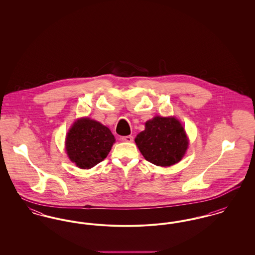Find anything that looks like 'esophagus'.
<instances>
[{
	"instance_id": "obj_1",
	"label": "esophagus",
	"mask_w": 255,
	"mask_h": 255,
	"mask_svg": "<svg viewBox=\"0 0 255 255\" xmlns=\"http://www.w3.org/2000/svg\"><path fill=\"white\" fill-rule=\"evenodd\" d=\"M122 141H125V142H132L133 140V135H125V136H122Z\"/></svg>"
}]
</instances>
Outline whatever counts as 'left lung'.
Returning a JSON list of instances; mask_svg holds the SVG:
<instances>
[{
  "instance_id": "8db88e82",
  "label": "left lung",
  "mask_w": 255,
  "mask_h": 255,
  "mask_svg": "<svg viewBox=\"0 0 255 255\" xmlns=\"http://www.w3.org/2000/svg\"><path fill=\"white\" fill-rule=\"evenodd\" d=\"M140 153L149 162L170 166L182 159L188 146L181 122L175 118L156 117L145 123V130L134 139Z\"/></svg>"
}]
</instances>
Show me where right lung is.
<instances>
[{
    "instance_id": "1",
    "label": "right lung",
    "mask_w": 255,
    "mask_h": 255,
    "mask_svg": "<svg viewBox=\"0 0 255 255\" xmlns=\"http://www.w3.org/2000/svg\"><path fill=\"white\" fill-rule=\"evenodd\" d=\"M115 136L109 128L90 119L74 122L67 135L66 150L70 159L79 168L89 169L109 154Z\"/></svg>"
}]
</instances>
